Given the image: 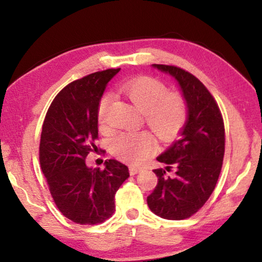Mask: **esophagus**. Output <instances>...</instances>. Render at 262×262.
Segmentation results:
<instances>
[{"label": "esophagus", "instance_id": "esophagus-1", "mask_svg": "<svg viewBox=\"0 0 262 262\" xmlns=\"http://www.w3.org/2000/svg\"><path fill=\"white\" fill-rule=\"evenodd\" d=\"M141 169H142V168H140V167L130 166V167H129V173H130L132 175H135V174H138L139 171H141Z\"/></svg>", "mask_w": 262, "mask_h": 262}]
</instances>
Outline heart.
<instances>
[{
    "instance_id": "heart-1",
    "label": "heart",
    "mask_w": 262,
    "mask_h": 262,
    "mask_svg": "<svg viewBox=\"0 0 262 262\" xmlns=\"http://www.w3.org/2000/svg\"><path fill=\"white\" fill-rule=\"evenodd\" d=\"M119 92L142 113L146 123L162 140L178 134L186 121V106L177 93H167L165 84L153 77H138L120 84ZM112 96H102L99 103V119L106 118ZM113 153L124 161L139 165L154 149V140L147 132L123 133L112 142Z\"/></svg>"
}]
</instances>
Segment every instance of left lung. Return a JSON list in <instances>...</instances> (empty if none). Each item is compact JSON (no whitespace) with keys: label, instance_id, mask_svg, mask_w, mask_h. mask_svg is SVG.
I'll list each match as a JSON object with an SVG mask.
<instances>
[{"label":"left lung","instance_id":"1","mask_svg":"<svg viewBox=\"0 0 262 262\" xmlns=\"http://www.w3.org/2000/svg\"><path fill=\"white\" fill-rule=\"evenodd\" d=\"M151 67L177 82L187 120L178 139L156 158L167 166L153 170L158 185L147 204L158 216L183 220L196 213L215 188L225 154L224 120L214 97L192 74L174 66ZM171 165L176 173L168 176Z\"/></svg>","mask_w":262,"mask_h":262}]
</instances>
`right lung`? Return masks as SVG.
<instances>
[{"mask_svg":"<svg viewBox=\"0 0 262 262\" xmlns=\"http://www.w3.org/2000/svg\"><path fill=\"white\" fill-rule=\"evenodd\" d=\"M119 72L107 69L69 83L54 99L42 126V171L57 208L75 224L96 225L111 217L115 194L129 177L118 160H107L103 170L84 160L99 134L100 100Z\"/></svg>","mask_w":262,"mask_h":262,"instance_id":"add662e5","label":"right lung"}]
</instances>
